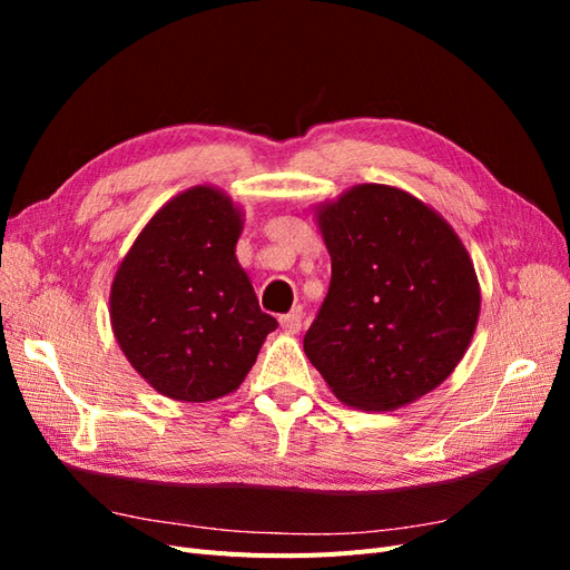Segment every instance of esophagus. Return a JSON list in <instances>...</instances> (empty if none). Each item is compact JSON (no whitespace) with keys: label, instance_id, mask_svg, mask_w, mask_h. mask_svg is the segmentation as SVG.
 Returning a JSON list of instances; mask_svg holds the SVG:
<instances>
[{"label":"esophagus","instance_id":"34e87169","mask_svg":"<svg viewBox=\"0 0 570 570\" xmlns=\"http://www.w3.org/2000/svg\"><path fill=\"white\" fill-rule=\"evenodd\" d=\"M302 321H304V312H302V308H292L289 314L281 316V325H283V331H285L287 335H297V333L302 331Z\"/></svg>","mask_w":570,"mask_h":570}]
</instances>
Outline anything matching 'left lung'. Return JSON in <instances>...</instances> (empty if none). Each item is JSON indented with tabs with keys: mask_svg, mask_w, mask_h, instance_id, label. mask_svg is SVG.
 Here are the masks:
<instances>
[{
	"mask_svg": "<svg viewBox=\"0 0 570 570\" xmlns=\"http://www.w3.org/2000/svg\"><path fill=\"white\" fill-rule=\"evenodd\" d=\"M331 287L304 354L342 404L394 411L454 373L480 316L461 237L406 189L361 183L314 206Z\"/></svg>",
	"mask_w": 570,
	"mask_h": 570,
	"instance_id": "obj_1",
	"label": "left lung"
}]
</instances>
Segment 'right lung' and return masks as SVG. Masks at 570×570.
<instances>
[{
    "instance_id": "1",
    "label": "right lung",
    "mask_w": 570,
    "mask_h": 570,
    "mask_svg": "<svg viewBox=\"0 0 570 570\" xmlns=\"http://www.w3.org/2000/svg\"><path fill=\"white\" fill-rule=\"evenodd\" d=\"M243 226V206L214 185H195L147 220L116 268L114 337L168 400L199 404L235 392L278 327L237 262Z\"/></svg>"
}]
</instances>
